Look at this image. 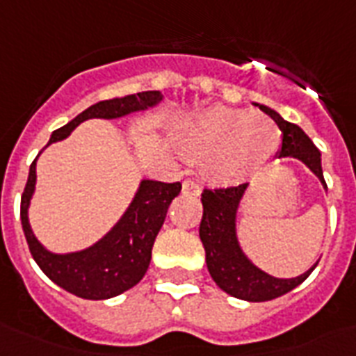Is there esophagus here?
Returning <instances> with one entry per match:
<instances>
[{
  "mask_svg": "<svg viewBox=\"0 0 356 356\" xmlns=\"http://www.w3.org/2000/svg\"><path fill=\"white\" fill-rule=\"evenodd\" d=\"M183 194L194 195V197H197V195L201 194L200 184L195 183V181H184V183H183Z\"/></svg>",
  "mask_w": 356,
  "mask_h": 356,
  "instance_id": "34e87169",
  "label": "esophagus"
}]
</instances>
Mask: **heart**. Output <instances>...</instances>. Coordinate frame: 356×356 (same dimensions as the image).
Returning <instances> with one entry per match:
<instances>
[{"mask_svg":"<svg viewBox=\"0 0 356 356\" xmlns=\"http://www.w3.org/2000/svg\"><path fill=\"white\" fill-rule=\"evenodd\" d=\"M181 149L220 184L240 183L264 166L281 145V133L271 120L249 111L211 107L183 118L177 125Z\"/></svg>","mask_w":356,"mask_h":356,"instance_id":"b5f03b06","label":"heart"}]
</instances>
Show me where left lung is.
Returning <instances> with one entry per match:
<instances>
[{"label": "left lung", "mask_w": 356, "mask_h": 356, "mask_svg": "<svg viewBox=\"0 0 356 356\" xmlns=\"http://www.w3.org/2000/svg\"><path fill=\"white\" fill-rule=\"evenodd\" d=\"M259 108L268 114L282 131V145L277 156L279 159L293 156L301 161L320 179L323 188H327L323 170H321V153L314 142L303 133V129L298 127L296 123L282 120L273 108L266 105H259ZM245 188L248 183L229 186V188L203 190L201 194L203 218L200 225V238L205 248L207 268L218 286L233 298L260 303L284 296L299 286L312 273L318 262L309 271H305L303 275L293 279H277L257 268L243 254L236 238V211Z\"/></svg>", "instance_id": "8db88e82"}]
</instances>
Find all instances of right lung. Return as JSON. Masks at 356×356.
<instances>
[{"label":"right lung","instance_id":"obj_1","mask_svg":"<svg viewBox=\"0 0 356 356\" xmlns=\"http://www.w3.org/2000/svg\"><path fill=\"white\" fill-rule=\"evenodd\" d=\"M161 99V92L147 90L96 103L64 127L57 129L47 145L70 136V133L85 120L122 118L131 113L155 107ZM36 159L31 164L27 184L22 194L19 218L29 251L40 270L66 292L94 301L111 299L138 284L149 268L151 249L164 223L168 207L181 192V183L144 179L125 214L99 242L83 251L57 254L47 251L36 240L29 225V203L36 184Z\"/></svg>","mask_w":356,"mask_h":356}]
</instances>
